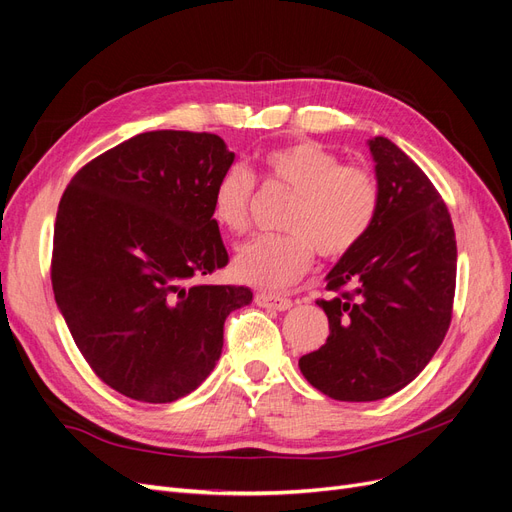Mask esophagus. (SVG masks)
Instances as JSON below:
<instances>
[{
	"label": "esophagus",
	"instance_id": "esophagus-1",
	"mask_svg": "<svg viewBox=\"0 0 512 512\" xmlns=\"http://www.w3.org/2000/svg\"><path fill=\"white\" fill-rule=\"evenodd\" d=\"M256 305L267 307V309H277V312H286V309L292 307V301L286 297H280V294H271V292H258L254 297Z\"/></svg>",
	"mask_w": 512,
	"mask_h": 512
}]
</instances>
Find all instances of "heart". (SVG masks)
I'll return each instance as SVG.
<instances>
[{
	"label": "heart",
	"mask_w": 512,
	"mask_h": 512,
	"mask_svg": "<svg viewBox=\"0 0 512 512\" xmlns=\"http://www.w3.org/2000/svg\"><path fill=\"white\" fill-rule=\"evenodd\" d=\"M262 190L292 194L282 215L284 235H265L243 245L235 271L243 282L282 290L312 267L314 250L337 260L361 245L376 222L380 185L361 164H342L335 151L316 141L267 149L258 156ZM256 179L241 166L220 175L213 188V218L232 235L252 224Z\"/></svg>",
	"instance_id": "obj_1"
}]
</instances>
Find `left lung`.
<instances>
[{"mask_svg":"<svg viewBox=\"0 0 512 512\" xmlns=\"http://www.w3.org/2000/svg\"><path fill=\"white\" fill-rule=\"evenodd\" d=\"M380 209L361 245L327 275V344L299 359L339 401H376L410 384L451 327L457 241L440 192L389 138L369 141Z\"/></svg>","mask_w":512,"mask_h":512,"instance_id":"obj_1","label":"left lung"}]
</instances>
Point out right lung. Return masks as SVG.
<instances>
[{
    "mask_svg": "<svg viewBox=\"0 0 512 512\" xmlns=\"http://www.w3.org/2000/svg\"><path fill=\"white\" fill-rule=\"evenodd\" d=\"M235 153L211 132L158 130L100 153L59 200L51 282L76 348L117 393L168 404L203 382L247 286L228 265L213 188Z\"/></svg>",
    "mask_w": 512,
    "mask_h": 512,
    "instance_id": "obj_1",
    "label": "right lung"
}]
</instances>
